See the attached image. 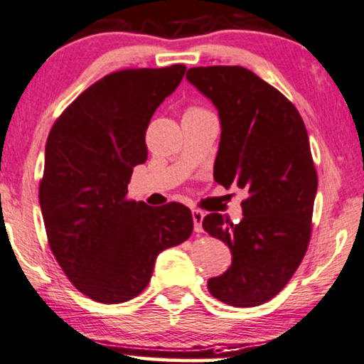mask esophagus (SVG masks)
<instances>
[{
  "mask_svg": "<svg viewBox=\"0 0 364 364\" xmlns=\"http://www.w3.org/2000/svg\"><path fill=\"white\" fill-rule=\"evenodd\" d=\"M192 218H193V230L197 231V233H202V231H203L202 221L205 218V213L202 212V210H193Z\"/></svg>",
  "mask_w": 364,
  "mask_h": 364,
  "instance_id": "34e87169",
  "label": "esophagus"
}]
</instances>
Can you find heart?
<instances>
[{
  "mask_svg": "<svg viewBox=\"0 0 364 364\" xmlns=\"http://www.w3.org/2000/svg\"><path fill=\"white\" fill-rule=\"evenodd\" d=\"M191 109H198V108H191Z\"/></svg>",
  "mask_w": 364,
  "mask_h": 364,
  "instance_id": "1",
  "label": "heart"
}]
</instances>
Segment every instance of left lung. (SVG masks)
Instances as JSON below:
<instances>
[{
  "mask_svg": "<svg viewBox=\"0 0 364 364\" xmlns=\"http://www.w3.org/2000/svg\"><path fill=\"white\" fill-rule=\"evenodd\" d=\"M187 80L218 108L215 181L247 191L240 223L220 213L203 218L233 256L208 291L233 307H256L286 287L310 243L318 178L307 129L297 108L245 67H192Z\"/></svg>",
  "mask_w": 364,
  "mask_h": 364,
  "instance_id": "8db88e82",
  "label": "left lung"
}]
</instances>
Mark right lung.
<instances>
[{
    "instance_id": "right-lung-1",
    "label": "right lung",
    "mask_w": 364,
    "mask_h": 364,
    "mask_svg": "<svg viewBox=\"0 0 364 364\" xmlns=\"http://www.w3.org/2000/svg\"><path fill=\"white\" fill-rule=\"evenodd\" d=\"M186 65L124 68L78 95L52 126L39 203L52 255L83 296L131 300L151 281L156 257L191 238L192 212L128 198L147 159L146 129L181 83Z\"/></svg>"
}]
</instances>
